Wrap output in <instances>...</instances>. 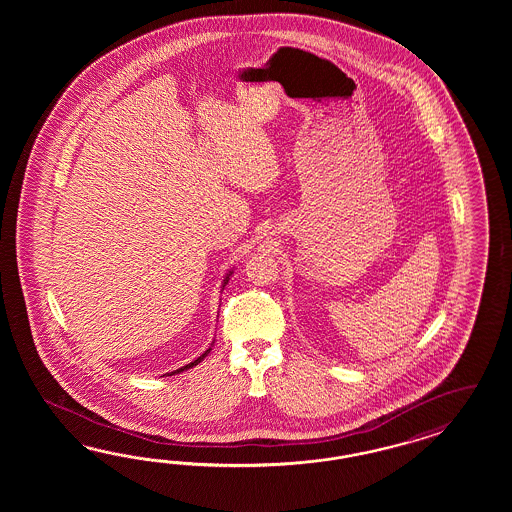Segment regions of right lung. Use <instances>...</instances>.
Wrapping results in <instances>:
<instances>
[{
  "label": "right lung",
  "mask_w": 512,
  "mask_h": 512,
  "mask_svg": "<svg viewBox=\"0 0 512 512\" xmlns=\"http://www.w3.org/2000/svg\"><path fill=\"white\" fill-rule=\"evenodd\" d=\"M231 276H233V270H231V272H229V274H227V276H225V279H223V287H225V285H227V283H229V278H231ZM212 345H214V343H212ZM212 345H210V347H208V349H206V351H204V353H202L201 357L197 358V360H193V362H189V364H186V366H182V368H178V370H174V372L167 373V375H174V373L186 372V370H189V368H193V366H197V364H199V362H202V358L206 357V355H208V353H210V351H212Z\"/></svg>",
  "instance_id": "1"
}]
</instances>
